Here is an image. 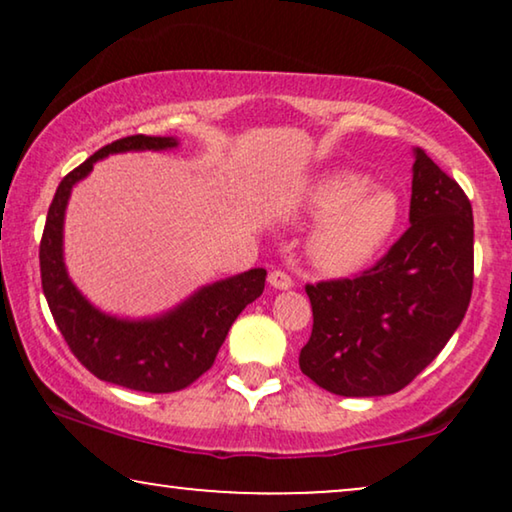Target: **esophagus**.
Listing matches in <instances>:
<instances>
[{"instance_id": "esophagus-1", "label": "esophagus", "mask_w": 512, "mask_h": 512, "mask_svg": "<svg viewBox=\"0 0 512 512\" xmlns=\"http://www.w3.org/2000/svg\"><path fill=\"white\" fill-rule=\"evenodd\" d=\"M268 282H270V286L272 289H291L293 286V279H291V275L289 272H284V270H275V272H270V277H268Z\"/></svg>"}]
</instances>
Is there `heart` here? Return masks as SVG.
Masks as SVG:
<instances>
[{
    "mask_svg": "<svg viewBox=\"0 0 512 512\" xmlns=\"http://www.w3.org/2000/svg\"><path fill=\"white\" fill-rule=\"evenodd\" d=\"M300 209L321 219L310 254L328 272H352L368 263L394 233L401 202L389 188L368 186L359 172H328L300 195Z\"/></svg>",
    "mask_w": 512,
    "mask_h": 512,
    "instance_id": "heart-1",
    "label": "heart"
}]
</instances>
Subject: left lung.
<instances>
[{"instance_id": "1", "label": "left lung", "mask_w": 512, "mask_h": 512, "mask_svg": "<svg viewBox=\"0 0 512 512\" xmlns=\"http://www.w3.org/2000/svg\"><path fill=\"white\" fill-rule=\"evenodd\" d=\"M312 335L300 370L338 396H387L440 354L471 303L473 209L422 149L412 167L410 228L373 268L307 284Z\"/></svg>"}]
</instances>
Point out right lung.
Returning a JSON list of instances; mask_svg holds the SVG:
<instances>
[{
  "label": "right lung",
  "instance_id": "add662e5",
  "mask_svg": "<svg viewBox=\"0 0 512 512\" xmlns=\"http://www.w3.org/2000/svg\"><path fill=\"white\" fill-rule=\"evenodd\" d=\"M172 146L174 137L130 135L95 151L60 181L39 244L41 286L72 354L100 380L146 394L181 391L207 373L237 314L265 289V270L254 268L205 286L177 310L149 321L107 317L76 291L62 263V221L72 186L109 153Z\"/></svg>",
  "mask_w": 512,
  "mask_h": 512
}]
</instances>
